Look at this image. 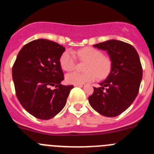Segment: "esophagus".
<instances>
[{
  "instance_id": "34e87169",
  "label": "esophagus",
  "mask_w": 154,
  "mask_h": 154,
  "mask_svg": "<svg viewBox=\"0 0 154 154\" xmlns=\"http://www.w3.org/2000/svg\"><path fill=\"white\" fill-rule=\"evenodd\" d=\"M75 86H79V87H84L85 84H78V85H75Z\"/></svg>"
}]
</instances>
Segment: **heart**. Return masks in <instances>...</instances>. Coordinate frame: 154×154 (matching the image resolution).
I'll return each mask as SVG.
<instances>
[{"mask_svg":"<svg viewBox=\"0 0 154 154\" xmlns=\"http://www.w3.org/2000/svg\"><path fill=\"white\" fill-rule=\"evenodd\" d=\"M80 60L88 62L85 73L72 72L66 75L65 80L68 83L78 85L85 84L96 80L97 76L100 79L106 77L111 69V62L106 56L103 55L102 51L92 47H85L76 52ZM76 58L73 51L67 50L62 53L60 58V65L66 72L72 71L75 67Z\"/></svg>","mask_w":154,"mask_h":154,"instance_id":"obj_1","label":"heart"}]
</instances>
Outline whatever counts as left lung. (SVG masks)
I'll return each mask as SVG.
<instances>
[{"label":"left lung","mask_w":154,"mask_h":154,"mask_svg":"<svg viewBox=\"0 0 154 154\" xmlns=\"http://www.w3.org/2000/svg\"><path fill=\"white\" fill-rule=\"evenodd\" d=\"M93 46L106 51L111 70L100 86L94 87L89 104L99 114L115 117L127 109L138 95L143 77L140 57L134 47L122 41L112 39Z\"/></svg>","instance_id":"obj_1"}]
</instances>
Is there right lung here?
<instances>
[{"label":"right lung","mask_w":154,"mask_h":154,"mask_svg":"<svg viewBox=\"0 0 154 154\" xmlns=\"http://www.w3.org/2000/svg\"><path fill=\"white\" fill-rule=\"evenodd\" d=\"M65 48L48 39H37L20 50L12 69L19 102L31 115L50 119L66 104L73 85L61 84L64 74L60 58ZM55 86V90L50 87Z\"/></svg>","instance_id":"add662e5"}]
</instances>
